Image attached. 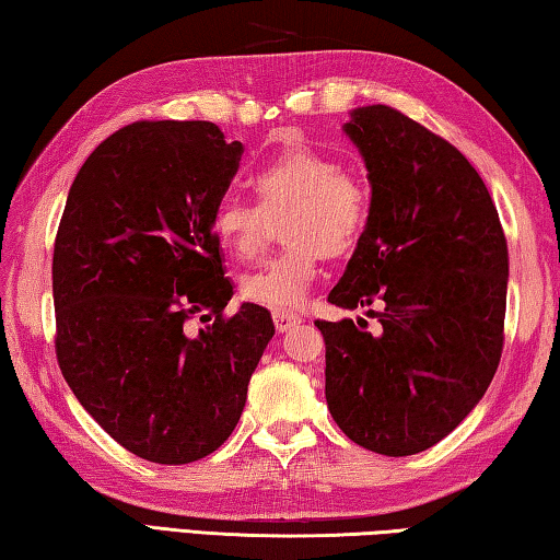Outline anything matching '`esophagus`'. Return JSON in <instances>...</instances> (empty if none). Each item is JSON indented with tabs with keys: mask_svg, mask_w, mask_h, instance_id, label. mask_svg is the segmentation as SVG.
<instances>
[{
	"mask_svg": "<svg viewBox=\"0 0 560 560\" xmlns=\"http://www.w3.org/2000/svg\"><path fill=\"white\" fill-rule=\"evenodd\" d=\"M272 322H275V327H278V331H288L292 327H298L300 322H302V317L295 315V312L278 310V312H272Z\"/></svg>",
	"mask_w": 560,
	"mask_h": 560,
	"instance_id": "esophagus-1",
	"label": "esophagus"
}]
</instances>
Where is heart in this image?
Returning a JSON list of instances; mask_svg holds the SVG:
<instances>
[{
  "label": "heart",
  "mask_w": 560,
  "mask_h": 560,
  "mask_svg": "<svg viewBox=\"0 0 560 560\" xmlns=\"http://www.w3.org/2000/svg\"><path fill=\"white\" fill-rule=\"evenodd\" d=\"M255 201L223 196L211 213V231L238 260L262 250L270 219L280 223L285 248L243 275L241 295L253 305L295 310L315 285L322 258L345 260L364 241L371 199L354 174L329 154L298 144L255 166L248 176Z\"/></svg>",
  "instance_id": "1"
}]
</instances>
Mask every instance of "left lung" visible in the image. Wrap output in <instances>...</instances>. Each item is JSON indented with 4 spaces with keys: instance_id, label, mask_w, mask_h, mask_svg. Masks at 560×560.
Returning <instances> with one entry per match:
<instances>
[{
    "instance_id": "left-lung-1",
    "label": "left lung",
    "mask_w": 560,
    "mask_h": 560,
    "mask_svg": "<svg viewBox=\"0 0 560 560\" xmlns=\"http://www.w3.org/2000/svg\"><path fill=\"white\" fill-rule=\"evenodd\" d=\"M371 219L329 302L366 319L315 325L325 396L349 440L388 457L433 447L492 384L504 349L509 250L497 206L467 156L396 107L351 113Z\"/></svg>"
}]
</instances>
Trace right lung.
Listing matches in <instances>:
<instances>
[{
	"mask_svg": "<svg viewBox=\"0 0 560 560\" xmlns=\"http://www.w3.org/2000/svg\"><path fill=\"white\" fill-rule=\"evenodd\" d=\"M243 154L213 122L140 120L95 147L54 243L56 359L115 443L156 465L219 450L275 335L270 312L225 315L213 206ZM207 322L196 336L186 324Z\"/></svg>",
	"mask_w": 560,
	"mask_h": 560,
	"instance_id": "add662e5",
	"label": "right lung"
}]
</instances>
